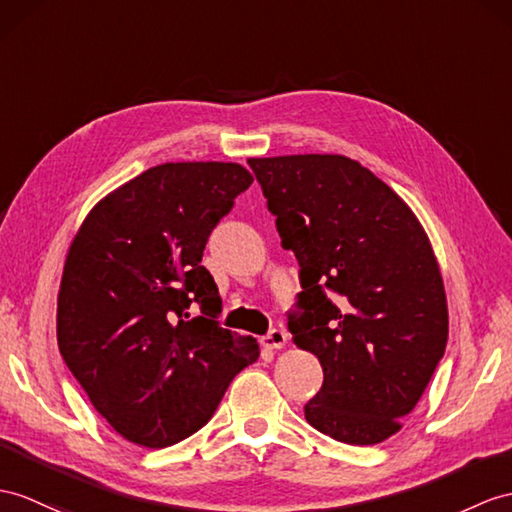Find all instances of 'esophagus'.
Masks as SVG:
<instances>
[{
	"mask_svg": "<svg viewBox=\"0 0 512 512\" xmlns=\"http://www.w3.org/2000/svg\"><path fill=\"white\" fill-rule=\"evenodd\" d=\"M263 343L267 347H271V350H282V347L289 343V334H286L284 330H271L263 339Z\"/></svg>",
	"mask_w": 512,
	"mask_h": 512,
	"instance_id": "esophagus-1",
	"label": "esophagus"
}]
</instances>
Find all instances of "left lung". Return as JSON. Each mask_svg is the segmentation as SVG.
I'll use <instances>...</instances> for the list:
<instances>
[{
  "mask_svg": "<svg viewBox=\"0 0 512 512\" xmlns=\"http://www.w3.org/2000/svg\"><path fill=\"white\" fill-rule=\"evenodd\" d=\"M247 162L302 267V315L289 330L323 367L306 421L336 441L382 443L417 406L450 332L428 234L389 184L347 156Z\"/></svg>",
  "mask_w": 512,
  "mask_h": 512,
  "instance_id": "obj_1",
  "label": "left lung"
}]
</instances>
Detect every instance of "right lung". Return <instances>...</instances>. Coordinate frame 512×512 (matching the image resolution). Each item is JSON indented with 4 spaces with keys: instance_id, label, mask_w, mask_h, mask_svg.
Returning <instances> with one entry per match:
<instances>
[{
    "instance_id": "obj_1",
    "label": "right lung",
    "mask_w": 512,
    "mask_h": 512,
    "mask_svg": "<svg viewBox=\"0 0 512 512\" xmlns=\"http://www.w3.org/2000/svg\"><path fill=\"white\" fill-rule=\"evenodd\" d=\"M254 176L239 162H165L91 208L62 269L60 354L123 439L167 447L213 417L252 365V336L219 328L221 297L199 265L210 232ZM197 303L200 315L189 320Z\"/></svg>"
}]
</instances>
